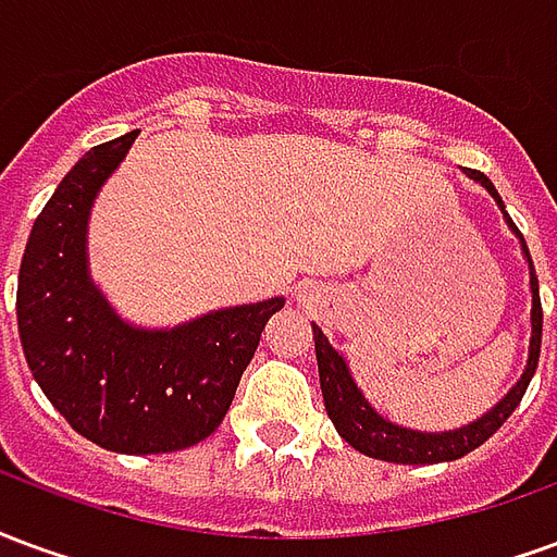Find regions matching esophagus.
<instances>
[{
    "label": "esophagus",
    "instance_id": "obj_1",
    "mask_svg": "<svg viewBox=\"0 0 557 557\" xmlns=\"http://www.w3.org/2000/svg\"><path fill=\"white\" fill-rule=\"evenodd\" d=\"M298 301L310 304V301H313V292H310V289H298Z\"/></svg>",
    "mask_w": 557,
    "mask_h": 557
}]
</instances>
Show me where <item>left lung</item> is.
<instances>
[{"label": "left lung", "mask_w": 557, "mask_h": 557, "mask_svg": "<svg viewBox=\"0 0 557 557\" xmlns=\"http://www.w3.org/2000/svg\"><path fill=\"white\" fill-rule=\"evenodd\" d=\"M468 178H474L480 187H486V194L495 199V206L502 208L504 223L510 226L522 256L528 262V286H531V339H528V361L522 375L516 379V385L504 394L486 414H480L478 420H471L466 426H456V430L444 432H420L409 430L403 423L387 420L382 411H375L370 399L363 397V391L355 382L349 363L343 358V351H337L327 337L322 334V327L313 325V343H315V361H319V382H322V397H325V411L331 423L337 426L343 435V442H349L355 450H361L363 456H373V459H385V462H399V466H432V462H454L471 454L474 447L492 438L495 432L502 430V423L516 411L519 399L525 397L528 382L534 379L540 361V337H543V307H540V286L537 274H534V262L528 253L525 238L522 232L516 230V223L510 214L504 211V202L495 184L483 175V172L471 170Z\"/></svg>", "instance_id": "obj_1"}]
</instances>
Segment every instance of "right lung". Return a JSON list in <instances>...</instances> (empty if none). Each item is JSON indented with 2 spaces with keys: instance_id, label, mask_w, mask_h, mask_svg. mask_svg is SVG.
<instances>
[{
  "instance_id": "add662e5",
  "label": "right lung",
  "mask_w": 557,
  "mask_h": 557,
  "mask_svg": "<svg viewBox=\"0 0 557 557\" xmlns=\"http://www.w3.org/2000/svg\"><path fill=\"white\" fill-rule=\"evenodd\" d=\"M137 134L86 151L38 214L20 262L17 327L55 411L107 450L146 456L194 447L218 430L286 298L223 307L175 327L119 315L91 280L89 218Z\"/></svg>"
}]
</instances>
